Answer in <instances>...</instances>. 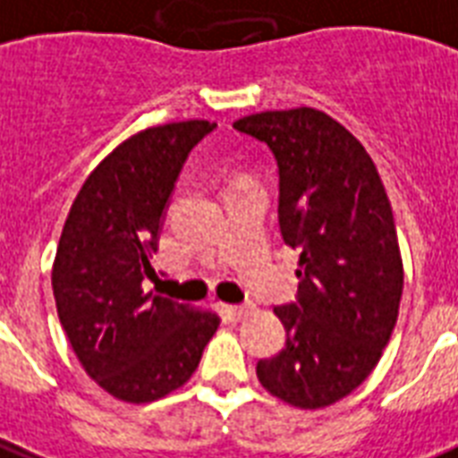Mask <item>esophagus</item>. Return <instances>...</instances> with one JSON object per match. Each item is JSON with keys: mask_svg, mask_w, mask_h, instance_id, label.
<instances>
[{"mask_svg": "<svg viewBox=\"0 0 458 458\" xmlns=\"http://www.w3.org/2000/svg\"><path fill=\"white\" fill-rule=\"evenodd\" d=\"M222 310H225V315L229 318V320H243L248 313H250V306H222Z\"/></svg>", "mask_w": 458, "mask_h": 458, "instance_id": "obj_1", "label": "esophagus"}]
</instances>
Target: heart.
<instances>
[{
    "label": "heart",
    "instance_id": "b5f03b06",
    "mask_svg": "<svg viewBox=\"0 0 458 458\" xmlns=\"http://www.w3.org/2000/svg\"><path fill=\"white\" fill-rule=\"evenodd\" d=\"M241 183H246V181H241V179H239V181H236V183H233V186H241Z\"/></svg>",
    "mask_w": 458,
    "mask_h": 458
}]
</instances>
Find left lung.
<instances>
[{
    "mask_svg": "<svg viewBox=\"0 0 458 458\" xmlns=\"http://www.w3.org/2000/svg\"><path fill=\"white\" fill-rule=\"evenodd\" d=\"M279 166V229L299 248V301L275 308L286 346L258 380L296 409L332 406L382 358L399 318L403 262L377 166L342 123L313 107L243 116Z\"/></svg>",
    "mask_w": 458,
    "mask_h": 458,
    "instance_id": "left-lung-1",
    "label": "left lung"
}]
</instances>
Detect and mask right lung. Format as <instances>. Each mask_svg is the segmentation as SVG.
Instances as JSON below:
<instances>
[{
    "instance_id": "right-lung-1",
    "label": "right lung",
    "mask_w": 458,
    "mask_h": 458,
    "mask_svg": "<svg viewBox=\"0 0 458 458\" xmlns=\"http://www.w3.org/2000/svg\"><path fill=\"white\" fill-rule=\"evenodd\" d=\"M215 123L150 126L119 143L83 181L64 222L52 292L83 370L126 403L162 399L196 373L219 327L210 308L145 292L174 181Z\"/></svg>"
}]
</instances>
